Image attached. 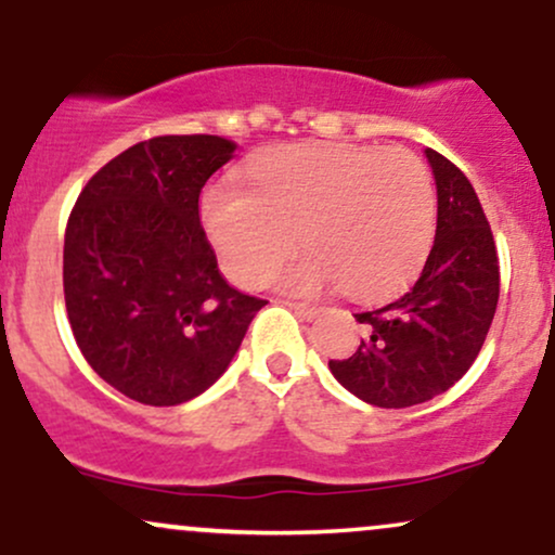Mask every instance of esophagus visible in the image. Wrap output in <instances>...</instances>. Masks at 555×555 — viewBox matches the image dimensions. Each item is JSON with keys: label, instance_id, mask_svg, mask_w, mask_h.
I'll list each match as a JSON object with an SVG mask.
<instances>
[{"label": "esophagus", "instance_id": "34e87169", "mask_svg": "<svg viewBox=\"0 0 555 555\" xmlns=\"http://www.w3.org/2000/svg\"><path fill=\"white\" fill-rule=\"evenodd\" d=\"M286 308L295 310L297 315L302 318H315L318 313H321V308L318 305H310V302H295V299H286Z\"/></svg>", "mask_w": 555, "mask_h": 555}]
</instances>
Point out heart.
<instances>
[{"label": "heart", "mask_w": 555, "mask_h": 555, "mask_svg": "<svg viewBox=\"0 0 555 555\" xmlns=\"http://www.w3.org/2000/svg\"><path fill=\"white\" fill-rule=\"evenodd\" d=\"M245 193L216 188L203 224L229 276L260 286L295 253L279 284L318 295L341 284L354 299L397 292L428 258L436 188L412 151L295 143L260 151L242 169Z\"/></svg>", "instance_id": "heart-1"}]
</instances>
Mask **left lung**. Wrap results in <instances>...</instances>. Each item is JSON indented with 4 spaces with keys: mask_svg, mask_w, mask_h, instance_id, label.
Returning <instances> with one entry per match:
<instances>
[{
    "mask_svg": "<svg viewBox=\"0 0 555 555\" xmlns=\"http://www.w3.org/2000/svg\"><path fill=\"white\" fill-rule=\"evenodd\" d=\"M438 190L436 242L417 282L378 310L358 313L365 339L328 360L354 397L384 410L423 404L469 371L499 305V253L475 188L460 167L425 149Z\"/></svg>",
    "mask_w": 555,
    "mask_h": 555,
    "instance_id": "8db88e82",
    "label": "left lung"
}]
</instances>
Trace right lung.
Masks as SVG:
<instances>
[{"label":"right lung","instance_id":"add662e5","mask_svg":"<svg viewBox=\"0 0 555 555\" xmlns=\"http://www.w3.org/2000/svg\"><path fill=\"white\" fill-rule=\"evenodd\" d=\"M234 149L219 135L143 140L95 171L69 214V328L88 365L140 404L214 386L266 305L224 282L197 211Z\"/></svg>","mask_w":555,"mask_h":555}]
</instances>
